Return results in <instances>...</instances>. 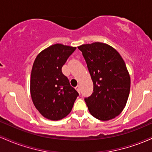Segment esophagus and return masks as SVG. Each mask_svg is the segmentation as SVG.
Returning a JSON list of instances; mask_svg holds the SVG:
<instances>
[{"label":"esophagus","mask_w":152,"mask_h":152,"mask_svg":"<svg viewBox=\"0 0 152 152\" xmlns=\"http://www.w3.org/2000/svg\"><path fill=\"white\" fill-rule=\"evenodd\" d=\"M76 91H77L78 92V93L80 94V91H81V89H80V86H77L76 87Z\"/></svg>","instance_id":"obj_1"}]
</instances>
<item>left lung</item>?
Returning <instances> with one entry per match:
<instances>
[{
    "mask_svg": "<svg viewBox=\"0 0 152 152\" xmlns=\"http://www.w3.org/2000/svg\"><path fill=\"white\" fill-rule=\"evenodd\" d=\"M87 64L94 84L91 96L85 99L90 114L101 121L118 116L126 106L131 79L124 61L106 43L94 42L78 46Z\"/></svg>",
    "mask_w": 152,
    "mask_h": 152,
    "instance_id": "8db88e82",
    "label": "left lung"
}]
</instances>
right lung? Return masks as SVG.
Instances as JSON below:
<instances>
[{
    "label": "right lung",
    "mask_w": 152,
    "mask_h": 152,
    "mask_svg": "<svg viewBox=\"0 0 152 152\" xmlns=\"http://www.w3.org/2000/svg\"><path fill=\"white\" fill-rule=\"evenodd\" d=\"M76 47L56 43L40 52L31 74L30 91L35 107L43 117L58 121L72 110L78 92L61 69Z\"/></svg>",
    "instance_id": "right-lung-1"
}]
</instances>
